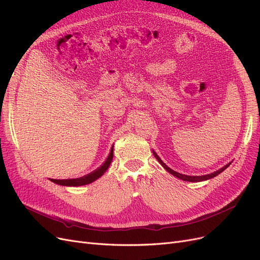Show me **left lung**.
<instances>
[{
    "instance_id": "1",
    "label": "left lung",
    "mask_w": 260,
    "mask_h": 260,
    "mask_svg": "<svg viewBox=\"0 0 260 260\" xmlns=\"http://www.w3.org/2000/svg\"><path fill=\"white\" fill-rule=\"evenodd\" d=\"M153 154H154V156L156 157V159L159 161V164L161 165V166H162L165 169H166V170L169 172V174H171L172 176H175V177H177V178H179V179H181V180H183V181H187V182H201V181H206V180H208V179L214 178V177L218 176L219 174H221V172H222L224 169H226L228 167H229L230 164H231V162H230V164L225 165V166L222 167L221 169H219V170H217V171H215V172H212V174H209V175H205V176H186V175L179 174V172L170 169L168 166H166V164H165V162L159 158V156L157 155L154 151H153Z\"/></svg>"
}]
</instances>
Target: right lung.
I'll use <instances>...</instances> for the list:
<instances>
[{
    "label": "right lung",
    "instance_id": "1",
    "mask_svg": "<svg viewBox=\"0 0 260 260\" xmlns=\"http://www.w3.org/2000/svg\"><path fill=\"white\" fill-rule=\"evenodd\" d=\"M113 156H114V145L111 149V153H109L108 157L106 158L105 162L102 165L101 167H99L96 170L92 171L91 174L85 175L81 178H77V179H64V180H57V179H51L52 182L59 184V185H65V186H80V185H85L92 183L93 181L98 180L100 177L104 175V172L108 169L109 165H111L113 160Z\"/></svg>",
    "mask_w": 260,
    "mask_h": 260
}]
</instances>
